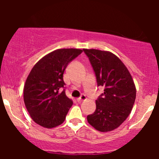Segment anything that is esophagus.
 <instances>
[{
	"label": "esophagus",
	"mask_w": 159,
	"mask_h": 159,
	"mask_svg": "<svg viewBox=\"0 0 159 159\" xmlns=\"http://www.w3.org/2000/svg\"><path fill=\"white\" fill-rule=\"evenodd\" d=\"M86 99H87V98H86L85 94H81V97L78 98H77V101H78V102H79V103H81V102H84V101H85Z\"/></svg>",
	"instance_id": "obj_1"
}]
</instances>
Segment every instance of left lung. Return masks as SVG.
Masks as SVG:
<instances>
[{"instance_id": "8db88e82", "label": "left lung", "mask_w": 159, "mask_h": 159, "mask_svg": "<svg viewBox=\"0 0 159 159\" xmlns=\"http://www.w3.org/2000/svg\"><path fill=\"white\" fill-rule=\"evenodd\" d=\"M94 70L98 86L104 92L96 100V110L88 121L102 132L117 129L132 109L136 89L131 74L117 56L109 51L83 49Z\"/></svg>"}]
</instances>
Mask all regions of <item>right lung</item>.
Segmentation results:
<instances>
[{"mask_svg": "<svg viewBox=\"0 0 159 159\" xmlns=\"http://www.w3.org/2000/svg\"><path fill=\"white\" fill-rule=\"evenodd\" d=\"M81 52L82 50L75 48L56 50L42 57L30 70L24 88V101L37 124L51 129L65 121L73 102L65 94L63 74Z\"/></svg>", "mask_w": 159, "mask_h": 159, "instance_id": "obj_1", "label": "right lung"}]
</instances>
